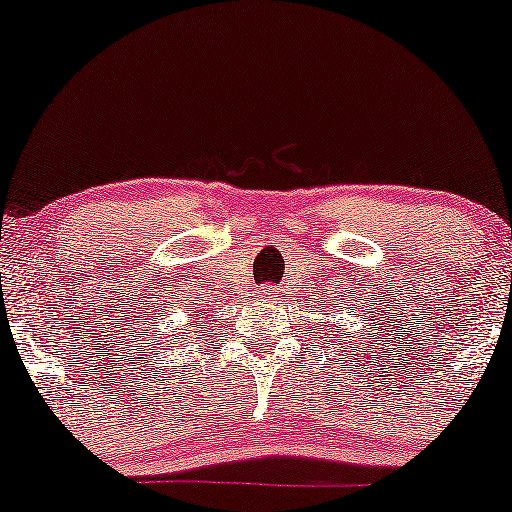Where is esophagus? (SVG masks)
<instances>
[{
  "instance_id": "esophagus-1",
  "label": "esophagus",
  "mask_w": 512,
  "mask_h": 512,
  "mask_svg": "<svg viewBox=\"0 0 512 512\" xmlns=\"http://www.w3.org/2000/svg\"><path fill=\"white\" fill-rule=\"evenodd\" d=\"M272 291H275V289H272V286H265L263 296H265V298H272Z\"/></svg>"
}]
</instances>
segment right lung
<instances>
[{"mask_svg": "<svg viewBox=\"0 0 512 512\" xmlns=\"http://www.w3.org/2000/svg\"><path fill=\"white\" fill-rule=\"evenodd\" d=\"M191 326H193V324H191ZM179 331H181V328H179ZM177 340H179V335L174 333V340H172V345H177Z\"/></svg>", "mask_w": 512, "mask_h": 512, "instance_id": "add662e5", "label": "right lung"}]
</instances>
